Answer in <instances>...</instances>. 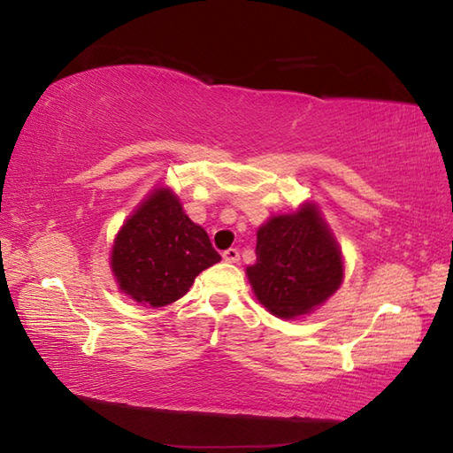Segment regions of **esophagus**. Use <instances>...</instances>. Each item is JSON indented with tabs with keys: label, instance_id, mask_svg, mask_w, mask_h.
<instances>
[{
	"label": "esophagus",
	"instance_id": "esophagus-1",
	"mask_svg": "<svg viewBox=\"0 0 453 453\" xmlns=\"http://www.w3.org/2000/svg\"><path fill=\"white\" fill-rule=\"evenodd\" d=\"M223 259L226 263H238L240 261V251L236 248H230V250L223 251Z\"/></svg>",
	"mask_w": 453,
	"mask_h": 453
}]
</instances>
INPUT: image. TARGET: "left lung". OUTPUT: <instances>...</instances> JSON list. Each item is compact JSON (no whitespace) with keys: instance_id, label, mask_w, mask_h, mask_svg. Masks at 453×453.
I'll return each instance as SVG.
<instances>
[{"instance_id":"left-lung-1","label":"left lung","mask_w":453,"mask_h":453,"mask_svg":"<svg viewBox=\"0 0 453 453\" xmlns=\"http://www.w3.org/2000/svg\"><path fill=\"white\" fill-rule=\"evenodd\" d=\"M255 255L246 268L255 297L282 320L314 312L343 284V253L314 202L261 225Z\"/></svg>"}]
</instances>
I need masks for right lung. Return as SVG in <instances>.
<instances>
[{
    "label": "right lung",
    "mask_w": 453,
    "mask_h": 453,
    "mask_svg": "<svg viewBox=\"0 0 453 453\" xmlns=\"http://www.w3.org/2000/svg\"><path fill=\"white\" fill-rule=\"evenodd\" d=\"M219 261L207 232L190 221L169 187L154 188L133 210L110 251L119 291L144 307L175 303Z\"/></svg>",
    "instance_id": "obj_1"
}]
</instances>
